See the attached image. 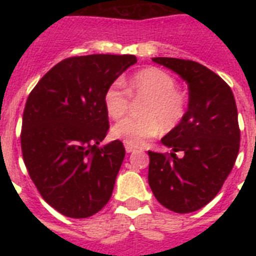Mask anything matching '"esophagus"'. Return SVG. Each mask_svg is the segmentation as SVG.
<instances>
[{
  "label": "esophagus",
  "mask_w": 256,
  "mask_h": 256,
  "mask_svg": "<svg viewBox=\"0 0 256 256\" xmlns=\"http://www.w3.org/2000/svg\"><path fill=\"white\" fill-rule=\"evenodd\" d=\"M126 148V152H134V150H136V148H132V146H126V148Z\"/></svg>",
  "instance_id": "esophagus-1"
}]
</instances>
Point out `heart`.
<instances>
[{
	"mask_svg": "<svg viewBox=\"0 0 256 256\" xmlns=\"http://www.w3.org/2000/svg\"><path fill=\"white\" fill-rule=\"evenodd\" d=\"M114 82L106 88L104 106L108 116L118 120L128 110L130 96L144 100L138 112L140 116H128L112 128V136L124 144L138 148L160 132L172 130L186 112V100L176 90V82L170 74L156 68H148L136 73L128 81Z\"/></svg>",
	"mask_w": 256,
	"mask_h": 256,
	"instance_id": "heart-1",
	"label": "heart"
}]
</instances>
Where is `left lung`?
Listing matches in <instances>:
<instances>
[{
  "instance_id": "1",
  "label": "left lung",
  "mask_w": 256,
  "mask_h": 256,
  "mask_svg": "<svg viewBox=\"0 0 256 256\" xmlns=\"http://www.w3.org/2000/svg\"><path fill=\"white\" fill-rule=\"evenodd\" d=\"M188 86V108L176 128L160 140L170 154L148 152V184L168 210L192 212L215 198L239 152L238 110L230 86L198 62L156 57ZM182 151L178 158L174 152Z\"/></svg>"
}]
</instances>
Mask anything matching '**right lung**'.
<instances>
[{
  "instance_id": "1",
  "label": "right lung",
  "mask_w": 256,
  "mask_h": 256,
  "mask_svg": "<svg viewBox=\"0 0 256 256\" xmlns=\"http://www.w3.org/2000/svg\"><path fill=\"white\" fill-rule=\"evenodd\" d=\"M136 56L66 58L40 80L22 116L21 148L42 198L69 218H88L112 198L124 158L120 140L100 148L108 130L106 88Z\"/></svg>"
}]
</instances>
